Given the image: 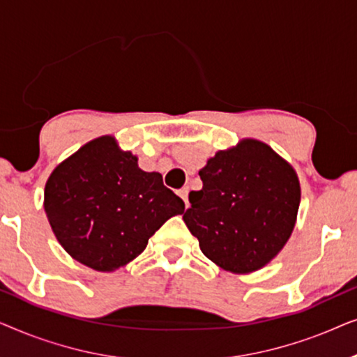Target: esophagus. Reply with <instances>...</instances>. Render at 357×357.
Wrapping results in <instances>:
<instances>
[{"label": "esophagus", "instance_id": "34e87169", "mask_svg": "<svg viewBox=\"0 0 357 357\" xmlns=\"http://www.w3.org/2000/svg\"><path fill=\"white\" fill-rule=\"evenodd\" d=\"M177 193H178V197H180V198H182V199H183V202H185V206H187V208H188V188H187V187L180 188Z\"/></svg>", "mask_w": 357, "mask_h": 357}]
</instances>
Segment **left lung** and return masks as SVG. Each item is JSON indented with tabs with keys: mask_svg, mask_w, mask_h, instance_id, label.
I'll return each instance as SVG.
<instances>
[{
	"mask_svg": "<svg viewBox=\"0 0 357 357\" xmlns=\"http://www.w3.org/2000/svg\"><path fill=\"white\" fill-rule=\"evenodd\" d=\"M183 221L209 260L232 273L260 270L294 229L301 187L294 169L270 146L243 139L199 170Z\"/></svg>",
	"mask_w": 357,
	"mask_h": 357,
	"instance_id": "left-lung-1",
	"label": "left lung"
}]
</instances>
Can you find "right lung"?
<instances>
[{
	"label": "right lung",
	"mask_w": 357,
	"mask_h": 357,
	"mask_svg": "<svg viewBox=\"0 0 357 357\" xmlns=\"http://www.w3.org/2000/svg\"><path fill=\"white\" fill-rule=\"evenodd\" d=\"M45 213L58 242L82 265L114 271L139 255L185 203L158 172H144L112 136L97 138L53 170Z\"/></svg>",
	"instance_id": "obj_1"
}]
</instances>
